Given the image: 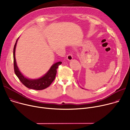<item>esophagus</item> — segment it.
I'll use <instances>...</instances> for the list:
<instances>
[{
	"label": "esophagus",
	"instance_id": "34e87169",
	"mask_svg": "<svg viewBox=\"0 0 130 130\" xmlns=\"http://www.w3.org/2000/svg\"><path fill=\"white\" fill-rule=\"evenodd\" d=\"M73 59V56L71 54H69L67 56V59L69 61H71Z\"/></svg>",
	"mask_w": 130,
	"mask_h": 130
}]
</instances>
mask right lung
<instances>
[{
  "instance_id": "add662e5",
  "label": "right lung",
  "mask_w": 130,
  "mask_h": 130,
  "mask_svg": "<svg viewBox=\"0 0 130 130\" xmlns=\"http://www.w3.org/2000/svg\"><path fill=\"white\" fill-rule=\"evenodd\" d=\"M18 38L13 48V65L15 74L21 82L28 88L35 89V90H42V89L46 88L54 81L57 73V70L59 66L60 65L62 62L59 61L54 63L50 68L48 71L41 78L33 79L25 77L20 71L16 63L15 51Z\"/></svg>"
}]
</instances>
